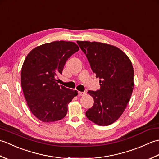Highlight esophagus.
Returning <instances> with one entry per match:
<instances>
[{
	"label": "esophagus",
	"instance_id": "obj_1",
	"mask_svg": "<svg viewBox=\"0 0 159 159\" xmlns=\"http://www.w3.org/2000/svg\"><path fill=\"white\" fill-rule=\"evenodd\" d=\"M86 93L85 92H79V96H83L84 95H85Z\"/></svg>",
	"mask_w": 159,
	"mask_h": 159
}]
</instances>
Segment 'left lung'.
I'll return each instance as SVG.
<instances>
[{
    "label": "left lung",
    "instance_id": "1",
    "mask_svg": "<svg viewBox=\"0 0 159 159\" xmlns=\"http://www.w3.org/2000/svg\"><path fill=\"white\" fill-rule=\"evenodd\" d=\"M92 70L100 79V89L88 91L94 104L87 111L88 119L99 126H108L122 115L134 87V70L128 57L117 47L101 42L77 41Z\"/></svg>",
    "mask_w": 159,
    "mask_h": 159
}]
</instances>
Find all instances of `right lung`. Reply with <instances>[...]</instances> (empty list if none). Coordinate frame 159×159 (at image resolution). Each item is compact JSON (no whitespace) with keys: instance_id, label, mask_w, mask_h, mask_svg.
I'll use <instances>...</instances> for the list:
<instances>
[{"instance_id":"add662e5","label":"right lung","mask_w":159,"mask_h":159,"mask_svg":"<svg viewBox=\"0 0 159 159\" xmlns=\"http://www.w3.org/2000/svg\"><path fill=\"white\" fill-rule=\"evenodd\" d=\"M79 50L72 42L55 41L37 46L25 58L21 70V86L30 111L43 122L59 121L66 116L67 105L76 90L59 85L68 58Z\"/></svg>"}]
</instances>
